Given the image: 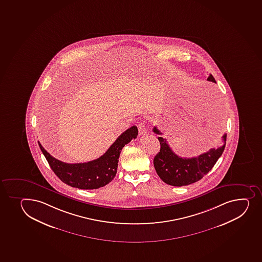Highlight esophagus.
I'll return each instance as SVG.
<instances>
[{
    "label": "esophagus",
    "instance_id": "esophagus-1",
    "mask_svg": "<svg viewBox=\"0 0 262 262\" xmlns=\"http://www.w3.org/2000/svg\"><path fill=\"white\" fill-rule=\"evenodd\" d=\"M138 133H139V135H144L147 133V129H146L145 124L143 122H140L139 124H138Z\"/></svg>",
    "mask_w": 262,
    "mask_h": 262
}]
</instances>
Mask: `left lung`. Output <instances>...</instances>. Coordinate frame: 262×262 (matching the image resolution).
I'll return each mask as SVG.
<instances>
[{
	"mask_svg": "<svg viewBox=\"0 0 262 262\" xmlns=\"http://www.w3.org/2000/svg\"><path fill=\"white\" fill-rule=\"evenodd\" d=\"M208 81L216 83L212 75H210ZM156 134L162 133L155 126ZM227 134L223 136V144L216 148H211L209 151L192 158H182L173 153L167 139L158 137L161 148L154 158L155 169L162 181L170 186H187L200 181L216 164L221 157L226 144Z\"/></svg>",
	"mask_w": 262,
	"mask_h": 262,
	"instance_id": "obj_1",
	"label": "left lung"
}]
</instances>
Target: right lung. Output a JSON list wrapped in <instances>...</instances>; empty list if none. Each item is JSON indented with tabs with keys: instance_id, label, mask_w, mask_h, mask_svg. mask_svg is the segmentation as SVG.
<instances>
[{
	"instance_id": "right-lung-1",
	"label": "right lung",
	"mask_w": 262,
	"mask_h": 262,
	"mask_svg": "<svg viewBox=\"0 0 262 262\" xmlns=\"http://www.w3.org/2000/svg\"><path fill=\"white\" fill-rule=\"evenodd\" d=\"M138 134V127L133 125L117 138L105 154L98 159L84 163L61 162L49 154L39 142L38 145L52 171L63 183L76 188L93 190L105 186L114 180L122 148L137 138Z\"/></svg>"
}]
</instances>
